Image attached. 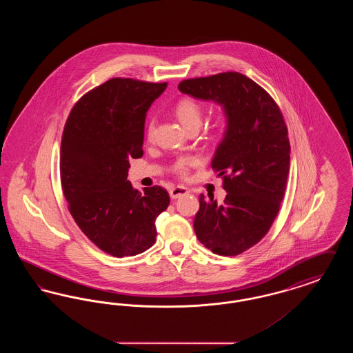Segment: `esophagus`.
Instances as JSON below:
<instances>
[{"label": "esophagus", "instance_id": "34e87169", "mask_svg": "<svg viewBox=\"0 0 353 353\" xmlns=\"http://www.w3.org/2000/svg\"><path fill=\"white\" fill-rule=\"evenodd\" d=\"M188 193H189L188 188H185L183 185L173 186V188L169 190V196H170V199H173V200H176V199H179V197H181V196H186Z\"/></svg>", "mask_w": 353, "mask_h": 353}]
</instances>
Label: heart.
Returning a JSON list of instances; mask_svg holds the SVG:
<instances>
[{
  "mask_svg": "<svg viewBox=\"0 0 353 353\" xmlns=\"http://www.w3.org/2000/svg\"><path fill=\"white\" fill-rule=\"evenodd\" d=\"M173 110H174L176 117L179 118L181 124L189 132L190 131H197L201 127L205 110H203V105L200 101H196L190 97H185V98H181L180 101H176ZM145 131H147L148 137H151L153 131H154V119L150 118L147 120ZM199 163H200V160L196 156H181L174 161L172 169L179 176H186L189 169L196 167Z\"/></svg>",
  "mask_w": 353,
  "mask_h": 353,
  "instance_id": "1",
  "label": "heart"
}]
</instances>
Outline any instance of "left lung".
Wrapping results in <instances>:
<instances>
[{
    "instance_id": "obj_1",
    "label": "left lung",
    "mask_w": 353,
    "mask_h": 353,
    "mask_svg": "<svg viewBox=\"0 0 353 353\" xmlns=\"http://www.w3.org/2000/svg\"><path fill=\"white\" fill-rule=\"evenodd\" d=\"M179 90L223 105L228 128L212 160L228 192L223 203L200 196L194 232L214 254L234 256L256 245L278 216L290 170V140L269 92L235 71L190 78Z\"/></svg>"
}]
</instances>
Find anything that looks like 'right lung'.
I'll return each instance as SVG.
<instances>
[{"mask_svg": "<svg viewBox=\"0 0 353 353\" xmlns=\"http://www.w3.org/2000/svg\"><path fill=\"white\" fill-rule=\"evenodd\" d=\"M167 83L112 78L77 101L61 144V184L68 212L101 250L123 258L156 242L154 221L169 205L154 185L139 192L127 180L130 160L143 156L144 121Z\"/></svg>", "mask_w": 353, "mask_h": 353, "instance_id": "obj_1", "label": "right lung"}]
</instances>
